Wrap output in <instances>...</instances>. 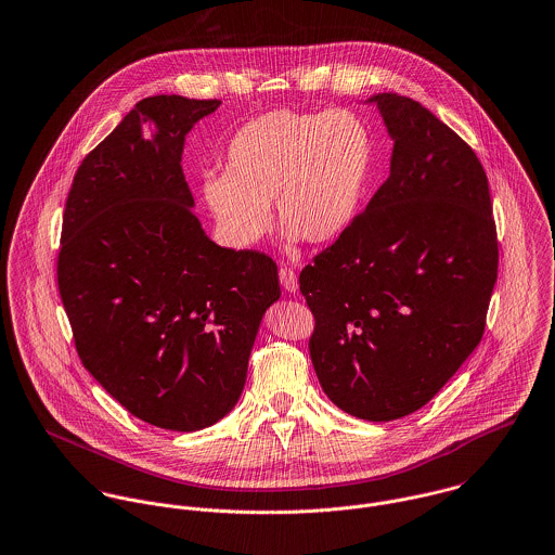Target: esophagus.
<instances>
[{
    "label": "esophagus",
    "instance_id": "obj_1",
    "mask_svg": "<svg viewBox=\"0 0 555 555\" xmlns=\"http://www.w3.org/2000/svg\"><path fill=\"white\" fill-rule=\"evenodd\" d=\"M280 282H282L284 291H288V293H297V291H299L297 273H295V269H291V267H280Z\"/></svg>",
    "mask_w": 555,
    "mask_h": 555
}]
</instances>
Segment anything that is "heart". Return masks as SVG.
I'll return each instance as SVG.
<instances>
[{
  "label": "heart",
  "instance_id": "obj_1",
  "mask_svg": "<svg viewBox=\"0 0 555 555\" xmlns=\"http://www.w3.org/2000/svg\"><path fill=\"white\" fill-rule=\"evenodd\" d=\"M373 171V133L344 107L322 114L271 109L229 142L227 171L205 173L203 202L220 237L250 248L271 224L269 203L288 244H328L352 227Z\"/></svg>",
  "mask_w": 555,
  "mask_h": 555
}]
</instances>
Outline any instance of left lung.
<instances>
[{"mask_svg": "<svg viewBox=\"0 0 555 555\" xmlns=\"http://www.w3.org/2000/svg\"><path fill=\"white\" fill-rule=\"evenodd\" d=\"M390 176L352 227L301 271L326 397L353 417L428 403L479 346L499 275L486 171L422 103L377 93Z\"/></svg>", "mask_w": 555, "mask_h": 555, "instance_id": "obj_1", "label": "left lung"}]
</instances>
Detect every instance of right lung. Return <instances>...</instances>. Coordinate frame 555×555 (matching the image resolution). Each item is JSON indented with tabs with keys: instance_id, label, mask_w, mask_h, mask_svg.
Segmentation results:
<instances>
[{
	"instance_id": "add662e5",
	"label": "right lung",
	"mask_w": 555,
	"mask_h": 555,
	"mask_svg": "<svg viewBox=\"0 0 555 555\" xmlns=\"http://www.w3.org/2000/svg\"><path fill=\"white\" fill-rule=\"evenodd\" d=\"M218 105L135 103L74 176L56 262L85 369L129 413L178 433L240 401L260 320L282 295L267 254L220 248L193 214L184 142Z\"/></svg>"
}]
</instances>
